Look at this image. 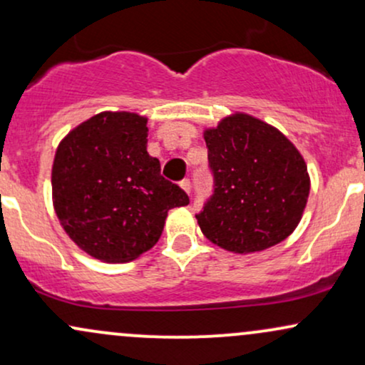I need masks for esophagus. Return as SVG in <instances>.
Returning <instances> with one entry per match:
<instances>
[{"mask_svg":"<svg viewBox=\"0 0 365 365\" xmlns=\"http://www.w3.org/2000/svg\"><path fill=\"white\" fill-rule=\"evenodd\" d=\"M180 187H182L183 190L187 192V194H190V180H188V178H183L182 182H180Z\"/></svg>","mask_w":365,"mask_h":365,"instance_id":"34e87169","label":"esophagus"}]
</instances>
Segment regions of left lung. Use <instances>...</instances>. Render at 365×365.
<instances>
[{"label":"left lung","mask_w":365,"mask_h":365,"mask_svg":"<svg viewBox=\"0 0 365 365\" xmlns=\"http://www.w3.org/2000/svg\"><path fill=\"white\" fill-rule=\"evenodd\" d=\"M214 194L197 214L202 232L227 252L274 247L299 225L309 197L304 158L260 118L236 112L204 130Z\"/></svg>","instance_id":"8db88e82"}]
</instances>
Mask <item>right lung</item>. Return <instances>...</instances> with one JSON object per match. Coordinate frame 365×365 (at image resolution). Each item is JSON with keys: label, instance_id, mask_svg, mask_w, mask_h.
Masks as SVG:
<instances>
[{"label": "right lung", "instance_id": "add662e5", "mask_svg": "<svg viewBox=\"0 0 365 365\" xmlns=\"http://www.w3.org/2000/svg\"><path fill=\"white\" fill-rule=\"evenodd\" d=\"M148 118L100 112L64 135L52 163V204L66 235L90 257L124 263L160 240L168 210L188 197L148 155Z\"/></svg>", "mask_w": 365, "mask_h": 365}]
</instances>
